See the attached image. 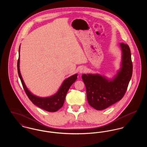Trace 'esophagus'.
Here are the masks:
<instances>
[{
    "label": "esophagus",
    "instance_id": "esophagus-1",
    "mask_svg": "<svg viewBox=\"0 0 147 147\" xmlns=\"http://www.w3.org/2000/svg\"><path fill=\"white\" fill-rule=\"evenodd\" d=\"M79 73H85V72L86 71V68H85V67H80V68H79Z\"/></svg>",
    "mask_w": 147,
    "mask_h": 147
}]
</instances>
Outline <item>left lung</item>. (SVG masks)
<instances>
[{
    "label": "left lung",
    "mask_w": 147,
    "mask_h": 147,
    "mask_svg": "<svg viewBox=\"0 0 147 147\" xmlns=\"http://www.w3.org/2000/svg\"><path fill=\"white\" fill-rule=\"evenodd\" d=\"M122 50L121 70L112 81L100 75L83 74L89 105L97 110H102L121 100L126 93L132 76L133 64L128 45L120 43Z\"/></svg>",
    "instance_id": "1"
}]
</instances>
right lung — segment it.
<instances>
[{
    "mask_svg": "<svg viewBox=\"0 0 147 147\" xmlns=\"http://www.w3.org/2000/svg\"><path fill=\"white\" fill-rule=\"evenodd\" d=\"M20 46L19 49L20 53ZM19 62H20V55L19 56V58L18 61V72L19 78L21 80V83L22 85L23 88L25 90V93L28 96L29 99L32 101V102L36 105L37 106L40 107L44 110H46L49 112H56L59 109L63 106L65 96L67 93L70 88V86L73 84L77 79L78 74H75L71 77L67 78L64 80L62 85L60 88L59 91L55 95L47 98H41L37 97L35 95H32L30 91H28L26 86L24 84V82L21 77L20 69H19Z\"/></svg>",
    "mask_w": 147,
    "mask_h": 147,
    "instance_id": "add662e5",
    "label": "right lung"
}]
</instances>
